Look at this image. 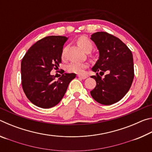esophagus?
Here are the masks:
<instances>
[{
	"instance_id": "34e87169",
	"label": "esophagus",
	"mask_w": 152,
	"mask_h": 152,
	"mask_svg": "<svg viewBox=\"0 0 152 152\" xmlns=\"http://www.w3.org/2000/svg\"><path fill=\"white\" fill-rule=\"evenodd\" d=\"M78 77L80 78H82V79H86L87 78V76L86 75H81V74H78Z\"/></svg>"
}]
</instances>
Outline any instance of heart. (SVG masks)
Listing matches in <instances>:
<instances>
[{
	"mask_svg": "<svg viewBox=\"0 0 152 152\" xmlns=\"http://www.w3.org/2000/svg\"><path fill=\"white\" fill-rule=\"evenodd\" d=\"M78 44L80 46V47L83 49V50L86 51V52H89L92 50V48H93V45L91 40L86 37L84 36H82L80 37L78 41ZM66 53H65V49H64L61 53V58H65ZM87 67V64L84 62H76V61H73L71 62L67 67V70L69 72L71 73H75L78 74H82L84 73L85 69Z\"/></svg>",
	"mask_w": 152,
	"mask_h": 152,
	"instance_id": "heart-1",
	"label": "heart"
}]
</instances>
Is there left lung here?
<instances>
[{
    "label": "left lung",
    "instance_id": "left-lung-1",
    "mask_svg": "<svg viewBox=\"0 0 152 152\" xmlns=\"http://www.w3.org/2000/svg\"><path fill=\"white\" fill-rule=\"evenodd\" d=\"M91 39L99 51V58L92 70L96 76V86L91 91L92 97L102 104L110 105L119 101L127 93L134 78L132 53L119 38L107 32H96ZM107 71L102 79L97 74Z\"/></svg>",
    "mask_w": 152,
    "mask_h": 152
}]
</instances>
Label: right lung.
Wrapping results in <instances>:
<instances>
[{
    "label": "right lung",
    "mask_w": 152,
    "mask_h": 152,
    "mask_svg": "<svg viewBox=\"0 0 152 152\" xmlns=\"http://www.w3.org/2000/svg\"><path fill=\"white\" fill-rule=\"evenodd\" d=\"M68 37L48 36L33 44L21 61V83L27 99L36 106L49 109L62 99L76 74L62 73L55 80L50 74L61 62L63 47Z\"/></svg>",
    "instance_id": "1"
}]
</instances>
